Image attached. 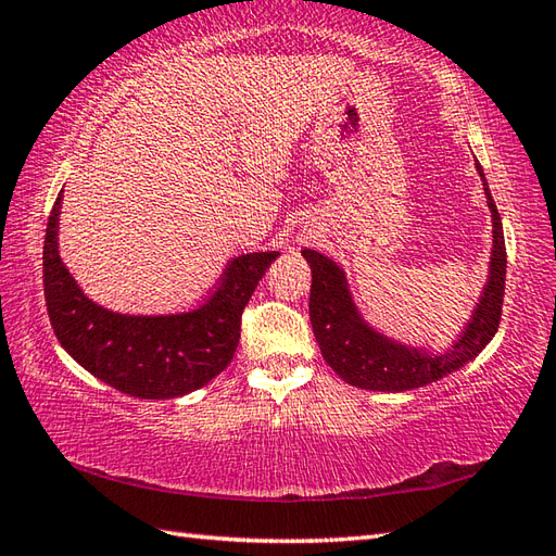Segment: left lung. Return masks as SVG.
I'll return each instance as SVG.
<instances>
[{"instance_id": "obj_1", "label": "left lung", "mask_w": 556, "mask_h": 556, "mask_svg": "<svg viewBox=\"0 0 556 556\" xmlns=\"http://www.w3.org/2000/svg\"><path fill=\"white\" fill-rule=\"evenodd\" d=\"M476 169L482 186H485L488 207L492 212L490 277L473 317H470L464 334L454 341L452 349L432 353L399 344V341L380 334L363 320L356 303H353L344 269L334 260L311 251V248L301 251L313 269L308 308L315 339L329 368L351 387L372 389V392H406V389L425 387L464 368L497 334L504 303L506 245L502 217L492 200L488 179L480 164H476Z\"/></svg>"}]
</instances>
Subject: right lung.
<instances>
[{"label": "right lung", "instance_id": "1", "mask_svg": "<svg viewBox=\"0 0 556 556\" xmlns=\"http://www.w3.org/2000/svg\"><path fill=\"white\" fill-rule=\"evenodd\" d=\"M62 193L42 248L45 303L59 344L90 375L128 396L176 399L205 387L231 363L243 308L279 253L233 257L217 291L191 313L122 315L92 303L59 257Z\"/></svg>", "mask_w": 556, "mask_h": 556}]
</instances>
